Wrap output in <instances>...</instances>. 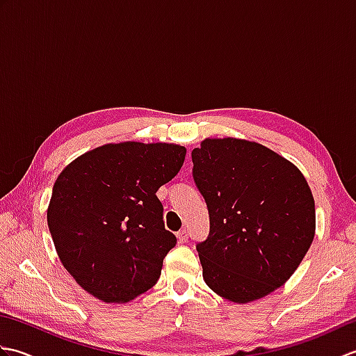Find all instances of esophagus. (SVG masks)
<instances>
[{
  "instance_id": "obj_1",
  "label": "esophagus",
  "mask_w": 356,
  "mask_h": 356,
  "mask_svg": "<svg viewBox=\"0 0 356 356\" xmlns=\"http://www.w3.org/2000/svg\"><path fill=\"white\" fill-rule=\"evenodd\" d=\"M177 238H179L180 243H186V241H188V231L186 229L179 231L177 232Z\"/></svg>"
}]
</instances>
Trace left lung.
Masks as SVG:
<instances>
[{
  "mask_svg": "<svg viewBox=\"0 0 356 356\" xmlns=\"http://www.w3.org/2000/svg\"><path fill=\"white\" fill-rule=\"evenodd\" d=\"M191 157L209 213V236L195 246L203 280L232 303L274 292L315 236V202L305 176L272 149L243 139H205Z\"/></svg>",
  "mask_w": 356,
  "mask_h": 356,
  "instance_id": "left-lung-1",
  "label": "left lung"
}]
</instances>
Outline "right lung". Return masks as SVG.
<instances>
[{
    "label": "right lung",
    "instance_id": "add662e5",
    "mask_svg": "<svg viewBox=\"0 0 356 356\" xmlns=\"http://www.w3.org/2000/svg\"><path fill=\"white\" fill-rule=\"evenodd\" d=\"M185 154L172 143H107L59 174L47 223L59 260L82 289L105 303H127L156 284L177 243L156 193Z\"/></svg>",
    "mask_w": 356,
    "mask_h": 356
}]
</instances>
